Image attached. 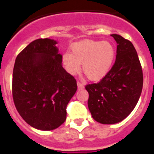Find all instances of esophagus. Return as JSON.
<instances>
[{"instance_id": "obj_1", "label": "esophagus", "mask_w": 154, "mask_h": 154, "mask_svg": "<svg viewBox=\"0 0 154 154\" xmlns=\"http://www.w3.org/2000/svg\"><path fill=\"white\" fill-rule=\"evenodd\" d=\"M77 87H78V89H83L84 88V84L78 81L77 82Z\"/></svg>"}]
</instances>
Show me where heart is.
<instances>
[{
  "label": "heart",
  "mask_w": 154,
  "mask_h": 154,
  "mask_svg": "<svg viewBox=\"0 0 154 154\" xmlns=\"http://www.w3.org/2000/svg\"><path fill=\"white\" fill-rule=\"evenodd\" d=\"M115 49L108 42L85 40L72 47V53H65L62 61L70 74H77L83 64V72L93 81H98L109 71L114 60Z\"/></svg>",
  "instance_id": "obj_1"
}]
</instances>
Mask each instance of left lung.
Instances as JSON below:
<instances>
[{
    "label": "left lung",
    "instance_id": "obj_1",
    "mask_svg": "<svg viewBox=\"0 0 154 154\" xmlns=\"http://www.w3.org/2000/svg\"><path fill=\"white\" fill-rule=\"evenodd\" d=\"M111 36L117 43L114 64L98 83L85 85L92 117L105 125L122 122L130 114L143 86L142 68L134 45L120 35Z\"/></svg>",
    "mask_w": 154,
    "mask_h": 154
}]
</instances>
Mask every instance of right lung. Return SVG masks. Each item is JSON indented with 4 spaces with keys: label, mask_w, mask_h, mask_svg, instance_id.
Returning a JSON list of instances; mask_svg holds the SVG:
<instances>
[{
    "label": "right lung",
    "mask_w": 154,
    "mask_h": 154,
    "mask_svg": "<svg viewBox=\"0 0 154 154\" xmlns=\"http://www.w3.org/2000/svg\"><path fill=\"white\" fill-rule=\"evenodd\" d=\"M57 42L41 38L16 58L12 93L20 117L35 129L52 130L66 120V108L77 89V81L62 67Z\"/></svg>",
    "instance_id": "obj_1"
}]
</instances>
